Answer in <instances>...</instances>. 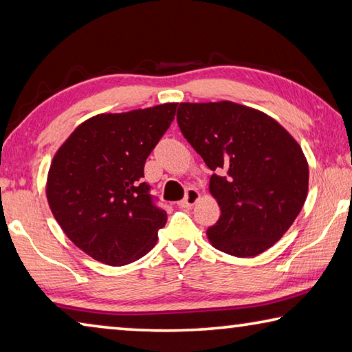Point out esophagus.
Here are the masks:
<instances>
[{
  "mask_svg": "<svg viewBox=\"0 0 352 352\" xmlns=\"http://www.w3.org/2000/svg\"><path fill=\"white\" fill-rule=\"evenodd\" d=\"M199 199H200L199 190L194 189V188H189L186 190V195H184V199L182 201H178V205H180L182 208H190V206H194L195 204H197Z\"/></svg>",
  "mask_w": 352,
  "mask_h": 352,
  "instance_id": "obj_1",
  "label": "esophagus"
}]
</instances>
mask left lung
<instances>
[{"mask_svg": "<svg viewBox=\"0 0 352 352\" xmlns=\"http://www.w3.org/2000/svg\"><path fill=\"white\" fill-rule=\"evenodd\" d=\"M184 138L214 174L220 206L208 239L220 252L250 258L279 241L307 197L309 168L298 142L265 113L228 100L178 105Z\"/></svg>", "mask_w": 352, "mask_h": 352, "instance_id": "left-lung-1", "label": "left lung"}]
</instances>
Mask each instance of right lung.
Instances as JSON below:
<instances>
[{
    "label": "right lung",
    "instance_id": "right-lung-1",
    "mask_svg": "<svg viewBox=\"0 0 352 352\" xmlns=\"http://www.w3.org/2000/svg\"><path fill=\"white\" fill-rule=\"evenodd\" d=\"M177 105L94 116L52 160L47 204L65 234L93 259L126 265L157 243L168 216L142 178Z\"/></svg>",
    "mask_w": 352,
    "mask_h": 352
}]
</instances>
